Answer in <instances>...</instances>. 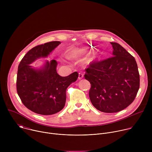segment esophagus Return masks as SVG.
Segmentation results:
<instances>
[{
	"instance_id": "34e87169",
	"label": "esophagus",
	"mask_w": 152,
	"mask_h": 152,
	"mask_svg": "<svg viewBox=\"0 0 152 152\" xmlns=\"http://www.w3.org/2000/svg\"><path fill=\"white\" fill-rule=\"evenodd\" d=\"M83 77V75L82 73H79V76H78L79 80L82 79Z\"/></svg>"
}]
</instances>
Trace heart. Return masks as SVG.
I'll return each instance as SVG.
<instances>
[{
  "instance_id": "1",
  "label": "heart",
  "mask_w": 152,
  "mask_h": 152,
  "mask_svg": "<svg viewBox=\"0 0 152 152\" xmlns=\"http://www.w3.org/2000/svg\"><path fill=\"white\" fill-rule=\"evenodd\" d=\"M90 51L87 48H76L72 49L69 53V55L71 58H76L87 53Z\"/></svg>"
}]
</instances>
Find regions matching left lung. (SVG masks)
<instances>
[{"label": "left lung", "instance_id": "8db88e82", "mask_svg": "<svg viewBox=\"0 0 152 152\" xmlns=\"http://www.w3.org/2000/svg\"><path fill=\"white\" fill-rule=\"evenodd\" d=\"M111 44L113 56L94 61L84 75L91 83L89 96L93 105L106 113L125 109L133 102L140 88L135 59L118 43Z\"/></svg>", "mask_w": 152, "mask_h": 152}]
</instances>
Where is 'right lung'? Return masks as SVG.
<instances>
[{
  "label": "right lung",
  "mask_w": 152,
  "mask_h": 152,
  "mask_svg": "<svg viewBox=\"0 0 152 152\" xmlns=\"http://www.w3.org/2000/svg\"><path fill=\"white\" fill-rule=\"evenodd\" d=\"M60 44V41H51L34 47L18 65V95L28 109L38 114L52 115L62 110L66 104V90L78 77L77 72L66 77L59 76L58 63L53 59L46 61L39 69L30 65L39 58L48 57Z\"/></svg>",
  "instance_id": "add662e5"
}]
</instances>
